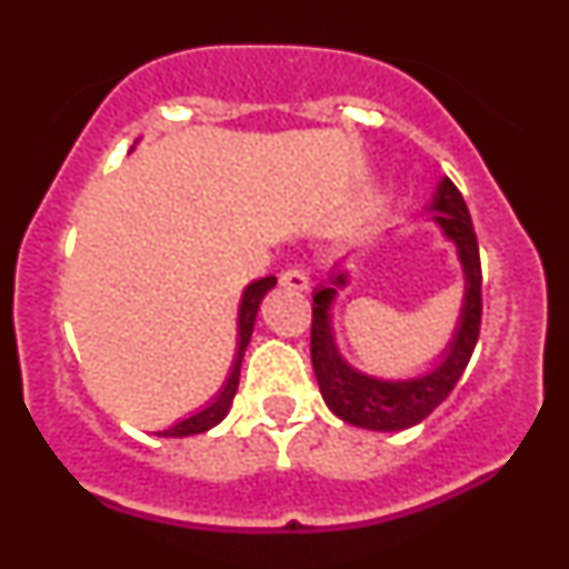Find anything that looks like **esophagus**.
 Wrapping results in <instances>:
<instances>
[{
  "instance_id": "1",
  "label": "esophagus",
  "mask_w": 569,
  "mask_h": 569,
  "mask_svg": "<svg viewBox=\"0 0 569 569\" xmlns=\"http://www.w3.org/2000/svg\"><path fill=\"white\" fill-rule=\"evenodd\" d=\"M280 283L289 286V289H297V291L310 289V278H307V272L302 270V267H289V270L280 276Z\"/></svg>"
}]
</instances>
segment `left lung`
I'll return each mask as SVG.
<instances>
[{"instance_id": "8db88e82", "label": "left lung", "mask_w": 569, "mask_h": 569, "mask_svg": "<svg viewBox=\"0 0 569 569\" xmlns=\"http://www.w3.org/2000/svg\"><path fill=\"white\" fill-rule=\"evenodd\" d=\"M433 221L441 232L457 246L462 272H466V299H462L460 321L452 335V342L443 350L441 363H436L428 375L415 380H377L352 369L339 356L335 335H331V302L337 289L348 283L345 272H331V283L312 293V329L310 356L321 385L323 401L339 420L367 430H403L422 422L439 403L452 393L457 380L471 361L476 339L481 329V259L479 240H476L471 213L466 200L452 181L443 179L430 202Z\"/></svg>"}]
</instances>
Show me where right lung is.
<instances>
[{
    "mask_svg": "<svg viewBox=\"0 0 569 569\" xmlns=\"http://www.w3.org/2000/svg\"><path fill=\"white\" fill-rule=\"evenodd\" d=\"M278 280L276 276H267L253 280L251 286H246L243 299H240V310H238V350H234V361L230 369V377H227L224 388L219 390V396L213 398V403H208L206 409L198 411V415L187 417V420L176 422L173 428L160 430L158 436H171V439H181V436H192V433H206L213 426H219L221 420L227 417V411L232 407V398L238 393V382H240V363H243V352L251 342V331H253V321H257L259 305H262L264 293L276 286Z\"/></svg>",
    "mask_w": 569,
    "mask_h": 569,
    "instance_id": "1",
    "label": "right lung"
}]
</instances>
